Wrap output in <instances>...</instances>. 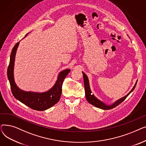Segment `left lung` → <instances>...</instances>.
I'll list each match as a JSON object with an SVG mask.
<instances>
[{
    "label": "left lung",
    "instance_id": "obj_1",
    "mask_svg": "<svg viewBox=\"0 0 146 146\" xmlns=\"http://www.w3.org/2000/svg\"><path fill=\"white\" fill-rule=\"evenodd\" d=\"M82 73H83V75L84 85H85V95H86V98L87 99V101L90 104H92V105L97 107V108L102 109V110H108L112 109V108H115V107H116L117 106H118L119 104H120L122 102H123L125 100V99H126V98L133 91V90L135 88V86L137 85V82H136V83H135V84L134 85L133 88L131 89V90L129 92L127 95H125V96L120 98L119 99H118V100H117V101L115 102L112 105H106L105 104H104V102H102L100 100H99V99L97 98H96L94 96V95H93L92 94L91 90L90 89L89 79H88V78L87 77V76L86 75V74L84 73V72H82Z\"/></svg>",
    "mask_w": 146,
    "mask_h": 146
}]
</instances>
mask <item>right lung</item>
Wrapping results in <instances>:
<instances>
[{"instance_id": "1", "label": "right lung", "mask_w": 146, "mask_h": 146, "mask_svg": "<svg viewBox=\"0 0 146 146\" xmlns=\"http://www.w3.org/2000/svg\"><path fill=\"white\" fill-rule=\"evenodd\" d=\"M19 44V42H17L12 50L9 64L7 72V78L10 83L12 94L17 100L33 110L40 111L47 110L57 104L60 100L61 94L62 92L63 80L68 73L70 72V70L66 69V70L61 72L58 76L57 80L54 85L50 90L45 92L39 93L22 90L17 86L15 82L13 76L15 56H16L17 50Z\"/></svg>"}]
</instances>
